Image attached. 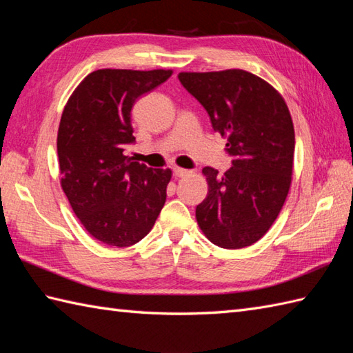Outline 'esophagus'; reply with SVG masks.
<instances>
[{
    "instance_id": "34e87169",
    "label": "esophagus",
    "mask_w": 353,
    "mask_h": 353,
    "mask_svg": "<svg viewBox=\"0 0 353 353\" xmlns=\"http://www.w3.org/2000/svg\"><path fill=\"white\" fill-rule=\"evenodd\" d=\"M190 170H183V168H179V167H176L174 168V176L176 177H185V176H190Z\"/></svg>"
}]
</instances>
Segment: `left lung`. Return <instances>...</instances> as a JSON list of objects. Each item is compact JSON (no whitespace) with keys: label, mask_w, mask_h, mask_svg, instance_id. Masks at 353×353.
I'll return each mask as SVG.
<instances>
[{"label":"left lung","mask_w":353,"mask_h":353,"mask_svg":"<svg viewBox=\"0 0 353 353\" xmlns=\"http://www.w3.org/2000/svg\"><path fill=\"white\" fill-rule=\"evenodd\" d=\"M179 80L228 138L232 167H205L208 196L196 209L205 236L243 249L267 234L288 196L294 125L287 103L265 80L244 70L179 72Z\"/></svg>","instance_id":"left-lung-1"}]
</instances>
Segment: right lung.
Segmentation results:
<instances>
[{
    "instance_id": "add662e5",
    "label": "right lung",
    "mask_w": 353,
    "mask_h": 353,
    "mask_svg": "<svg viewBox=\"0 0 353 353\" xmlns=\"http://www.w3.org/2000/svg\"><path fill=\"white\" fill-rule=\"evenodd\" d=\"M171 70H97L65 104L57 132L61 185L74 214L100 243L129 247L144 238L167 200L171 170L124 154L133 144L132 108Z\"/></svg>"
}]
</instances>
